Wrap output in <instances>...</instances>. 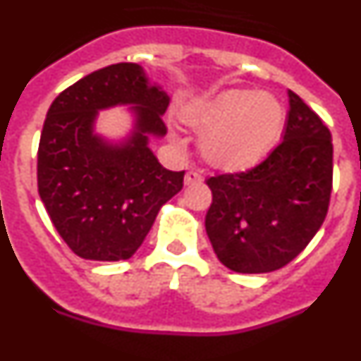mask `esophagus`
<instances>
[{
	"label": "esophagus",
	"instance_id": "obj_1",
	"mask_svg": "<svg viewBox=\"0 0 361 361\" xmlns=\"http://www.w3.org/2000/svg\"><path fill=\"white\" fill-rule=\"evenodd\" d=\"M199 183H202V175H200L199 171H195V170L186 171V175H184V184H186V186H191V184H199Z\"/></svg>",
	"mask_w": 361,
	"mask_h": 361
}]
</instances>
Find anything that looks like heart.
Segmentation results:
<instances>
[{"label":"heart","instance_id":"1","mask_svg":"<svg viewBox=\"0 0 361 361\" xmlns=\"http://www.w3.org/2000/svg\"><path fill=\"white\" fill-rule=\"evenodd\" d=\"M183 119L202 133L200 152L209 164L245 170L276 145L286 111L273 94L229 88L191 103L184 108Z\"/></svg>","mask_w":361,"mask_h":361}]
</instances>
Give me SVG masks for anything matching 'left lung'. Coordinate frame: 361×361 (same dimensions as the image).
Masks as SVG:
<instances>
[{"label": "left lung", "mask_w": 361, "mask_h": 361, "mask_svg": "<svg viewBox=\"0 0 361 361\" xmlns=\"http://www.w3.org/2000/svg\"><path fill=\"white\" fill-rule=\"evenodd\" d=\"M282 142L242 173L209 177L206 233L235 273H269L289 264L324 224L333 188L329 128L289 90Z\"/></svg>", "instance_id": "obj_1"}]
</instances>
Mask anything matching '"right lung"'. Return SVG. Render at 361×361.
<instances>
[{
    "instance_id": "obj_1",
    "label": "right lung",
    "mask_w": 361,
    "mask_h": 361,
    "mask_svg": "<svg viewBox=\"0 0 361 361\" xmlns=\"http://www.w3.org/2000/svg\"><path fill=\"white\" fill-rule=\"evenodd\" d=\"M170 95L137 63L88 73L54 99L37 152V190L54 228L86 260L133 257L164 202L183 190L149 148L166 135ZM128 106L133 128L114 140L97 132L98 111Z\"/></svg>"
}]
</instances>
